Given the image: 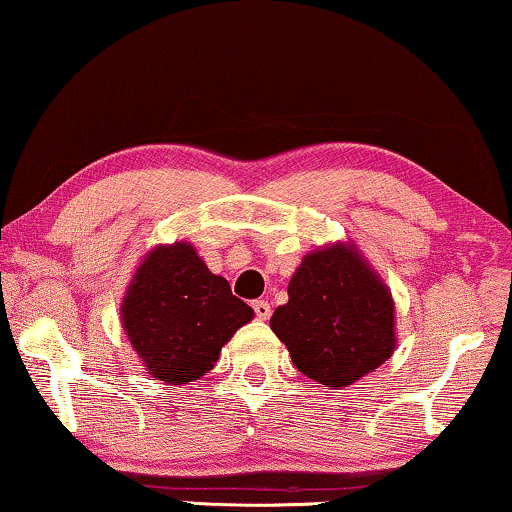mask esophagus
Listing matches in <instances>:
<instances>
[{
    "label": "esophagus",
    "instance_id": "1",
    "mask_svg": "<svg viewBox=\"0 0 512 512\" xmlns=\"http://www.w3.org/2000/svg\"><path fill=\"white\" fill-rule=\"evenodd\" d=\"M251 307H254V314L261 321H265V319H270V312H272V307H270V303L268 300H254V303H251Z\"/></svg>",
    "mask_w": 512,
    "mask_h": 512
}]
</instances>
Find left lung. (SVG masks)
<instances>
[{
  "label": "left lung",
  "instance_id": "left-lung-1",
  "mask_svg": "<svg viewBox=\"0 0 512 512\" xmlns=\"http://www.w3.org/2000/svg\"><path fill=\"white\" fill-rule=\"evenodd\" d=\"M270 326L300 373L335 389L373 373L396 347L394 298L354 244L310 251Z\"/></svg>",
  "mask_w": 512,
  "mask_h": 512
}]
</instances>
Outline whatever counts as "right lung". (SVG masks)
<instances>
[{"instance_id":"obj_1","label":"right lung","mask_w":512,"mask_h":512,"mask_svg":"<svg viewBox=\"0 0 512 512\" xmlns=\"http://www.w3.org/2000/svg\"><path fill=\"white\" fill-rule=\"evenodd\" d=\"M251 317L254 310L233 296L226 279L209 272L188 242L151 249L121 303L130 345L149 375L167 384L209 373L221 347Z\"/></svg>"}]
</instances>
